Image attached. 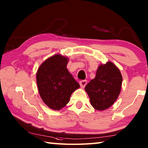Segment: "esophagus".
<instances>
[{
    "label": "esophagus",
    "instance_id": "esophagus-1",
    "mask_svg": "<svg viewBox=\"0 0 148 148\" xmlns=\"http://www.w3.org/2000/svg\"><path fill=\"white\" fill-rule=\"evenodd\" d=\"M86 83H87V81H86V80H82V81H81L80 82H79V84H80V86H81V88H83L86 86Z\"/></svg>",
    "mask_w": 148,
    "mask_h": 148
}]
</instances>
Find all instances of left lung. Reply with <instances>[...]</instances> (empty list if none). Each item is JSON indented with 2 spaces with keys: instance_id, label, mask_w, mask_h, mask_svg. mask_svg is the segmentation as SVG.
I'll return each instance as SVG.
<instances>
[{
  "instance_id": "obj_1",
  "label": "left lung",
  "mask_w": 148,
  "mask_h": 148,
  "mask_svg": "<svg viewBox=\"0 0 148 148\" xmlns=\"http://www.w3.org/2000/svg\"><path fill=\"white\" fill-rule=\"evenodd\" d=\"M123 78L118 68L111 62L101 64L97 69L95 77L85 86L90 103L99 111L110 108L121 92Z\"/></svg>"
}]
</instances>
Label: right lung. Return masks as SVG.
Returning a JSON list of instances; mask_svg holds the SVG:
<instances>
[{
  "label": "right lung",
  "mask_w": 148,
  "mask_h": 148,
  "mask_svg": "<svg viewBox=\"0 0 148 148\" xmlns=\"http://www.w3.org/2000/svg\"><path fill=\"white\" fill-rule=\"evenodd\" d=\"M69 59L61 55L49 57L40 65L36 74L39 95L49 108L60 110L79 84L67 69Z\"/></svg>",
  "instance_id": "right-lung-1"
}]
</instances>
